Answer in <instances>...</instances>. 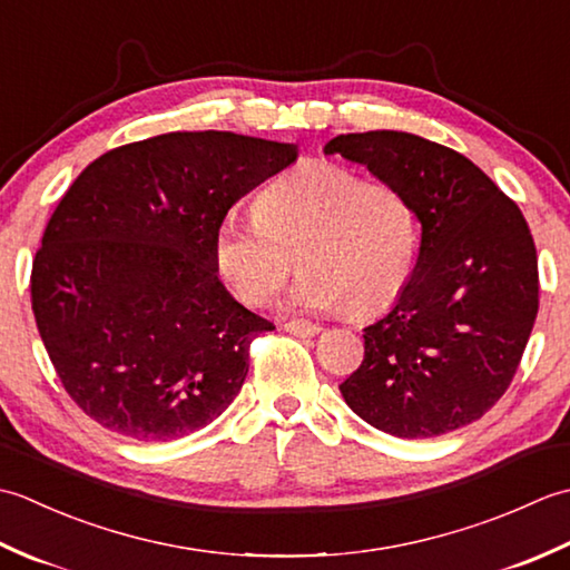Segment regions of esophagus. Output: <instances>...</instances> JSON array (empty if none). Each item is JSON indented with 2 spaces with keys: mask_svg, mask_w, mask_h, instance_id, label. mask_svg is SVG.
<instances>
[{
  "mask_svg": "<svg viewBox=\"0 0 570 570\" xmlns=\"http://www.w3.org/2000/svg\"><path fill=\"white\" fill-rule=\"evenodd\" d=\"M284 328L292 333V335H296V337H313V335L321 333V325L318 323H311V321H304V318L288 321Z\"/></svg>",
  "mask_w": 570,
  "mask_h": 570,
  "instance_id": "1",
  "label": "esophagus"
}]
</instances>
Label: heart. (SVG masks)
<instances>
[{"label": "heart", "instance_id": "b5f03b06", "mask_svg": "<svg viewBox=\"0 0 570 570\" xmlns=\"http://www.w3.org/2000/svg\"><path fill=\"white\" fill-rule=\"evenodd\" d=\"M416 245V215L394 186L313 161L266 186L254 220L225 217L215 264L247 306L269 304L298 262L288 311L372 316L404 292Z\"/></svg>", "mask_w": 570, "mask_h": 570}]
</instances>
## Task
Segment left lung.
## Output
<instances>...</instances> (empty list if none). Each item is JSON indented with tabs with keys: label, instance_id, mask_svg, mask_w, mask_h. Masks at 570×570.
<instances>
[{
	"label": "left lung",
	"instance_id": "1",
	"mask_svg": "<svg viewBox=\"0 0 570 570\" xmlns=\"http://www.w3.org/2000/svg\"><path fill=\"white\" fill-rule=\"evenodd\" d=\"M323 151L394 186L421 223L414 272L365 328L345 404L396 439L468 426L507 392L537 321V247L522 210L463 154L406 131L341 135Z\"/></svg>",
	"mask_w": 570,
	"mask_h": 570
}]
</instances>
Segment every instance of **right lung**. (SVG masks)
I'll return each instance as SVG.
<instances>
[{
    "mask_svg": "<svg viewBox=\"0 0 570 570\" xmlns=\"http://www.w3.org/2000/svg\"><path fill=\"white\" fill-rule=\"evenodd\" d=\"M296 156V144L171 131L72 180L36 252L31 308L66 392L100 426L164 443L233 404L249 343L274 325L217 278L215 233Z\"/></svg>",
    "mask_w": 570,
    "mask_h": 570,
    "instance_id": "right-lung-1",
    "label": "right lung"
}]
</instances>
